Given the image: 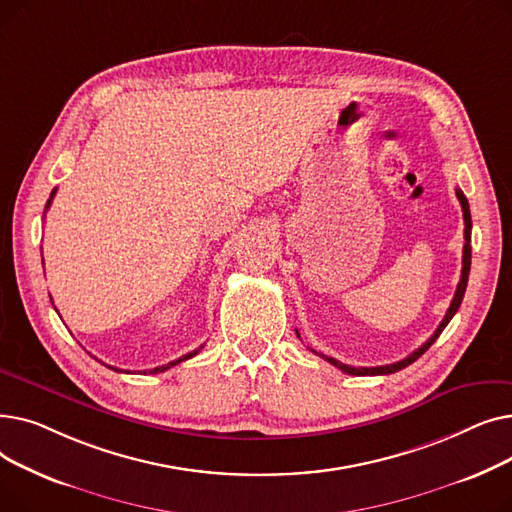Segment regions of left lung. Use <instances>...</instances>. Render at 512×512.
Returning a JSON list of instances; mask_svg holds the SVG:
<instances>
[{
  "mask_svg": "<svg viewBox=\"0 0 512 512\" xmlns=\"http://www.w3.org/2000/svg\"><path fill=\"white\" fill-rule=\"evenodd\" d=\"M456 197H459V201H461L463 218H465V247H463L461 282H459V286H456L454 299H452V303H450V307H448V311H446V315H444V319H442V324H440L438 330L432 334V338H429L427 342H423V344L417 348V351H413L409 357H405L402 361H396V363H390V365H380V367H351V365H344V363H340V361H336V359H332V357L315 353L313 348H311V351H313L315 355L324 357L328 363H332L334 367H338L340 371H344V373H348V375H388V373H396V371H400V369L409 367L411 363H415V361L427 351V348L436 342V338L442 334V330L448 326V321L454 317V313L459 311V307H461V303H463L465 288H467V282H469V270H471V211H469V201H467V197L463 195L461 188H456ZM297 336H299V332H297Z\"/></svg>",
  "mask_w": 512,
  "mask_h": 512,
  "instance_id": "1",
  "label": "left lung"
}]
</instances>
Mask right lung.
<instances>
[{"label": "right lung", "mask_w": 512, "mask_h": 512, "mask_svg": "<svg viewBox=\"0 0 512 512\" xmlns=\"http://www.w3.org/2000/svg\"><path fill=\"white\" fill-rule=\"evenodd\" d=\"M56 191H58V188H53V191H51V195H49V201H47V205H45V211L49 209V205H51V199L53 197H56ZM203 348V346H201ZM201 348H197V351H193V353H188V355H182L180 359H176V361H170L168 365H161V367H155V369H151L149 373H161V371H166V369H170V367H174V365H178V363H182V361H186V359H191V357H195L199 351H201ZM110 369H114V367H110ZM116 371H120V369H116Z\"/></svg>", "instance_id": "1"}]
</instances>
